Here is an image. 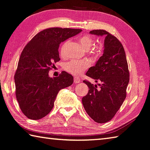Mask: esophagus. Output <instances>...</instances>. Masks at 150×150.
I'll return each instance as SVG.
<instances>
[{"mask_svg": "<svg viewBox=\"0 0 150 150\" xmlns=\"http://www.w3.org/2000/svg\"><path fill=\"white\" fill-rule=\"evenodd\" d=\"M73 80H74V83H79L80 81H81V80H80L79 78H77L76 77L73 78Z\"/></svg>", "mask_w": 150, "mask_h": 150, "instance_id": "34e87169", "label": "esophagus"}]
</instances>
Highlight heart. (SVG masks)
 I'll list each match as a JSON object with an SVG mask.
<instances>
[{
	"instance_id": "obj_1",
	"label": "heart",
	"mask_w": 150,
	"mask_h": 150,
	"mask_svg": "<svg viewBox=\"0 0 150 150\" xmlns=\"http://www.w3.org/2000/svg\"><path fill=\"white\" fill-rule=\"evenodd\" d=\"M93 38L89 35L85 34L79 38V42L80 45L84 50H88L90 49L91 46L93 44ZM67 42H65L62 44L60 48V52L61 54L63 56L64 54V50H65L66 44ZM100 52L99 48H95L93 49V53L94 55H98ZM89 64L87 61H79V60H73L67 63L64 64V70L68 71L71 74L79 76L81 75L89 67Z\"/></svg>"
}]
</instances>
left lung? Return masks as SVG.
Segmentation results:
<instances>
[{"instance_id":"obj_1","label":"left lung","mask_w":150,"mask_h":150,"mask_svg":"<svg viewBox=\"0 0 150 150\" xmlns=\"http://www.w3.org/2000/svg\"><path fill=\"white\" fill-rule=\"evenodd\" d=\"M91 34L104 35V53L95 66L89 69L86 75L102 83L93 86L84 80L89 88L82 98L86 112L95 122H108L119 110L127 96L129 72L123 46L117 38L105 30H96Z\"/></svg>"}]
</instances>
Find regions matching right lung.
I'll return each mask as SVG.
<instances>
[{
	"mask_svg": "<svg viewBox=\"0 0 150 150\" xmlns=\"http://www.w3.org/2000/svg\"><path fill=\"white\" fill-rule=\"evenodd\" d=\"M80 29L52 28L37 33L22 51L15 74V95L24 115L38 120L52 110L61 89L72 85L73 76L65 71L50 77L49 71L60 61L61 42L81 32Z\"/></svg>",
	"mask_w": 150,
	"mask_h": 150,
	"instance_id": "1",
	"label": "right lung"
}]
</instances>
